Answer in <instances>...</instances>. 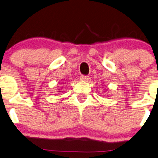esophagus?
<instances>
[{
  "label": "esophagus",
  "instance_id": "1",
  "mask_svg": "<svg viewBox=\"0 0 158 158\" xmlns=\"http://www.w3.org/2000/svg\"><path fill=\"white\" fill-rule=\"evenodd\" d=\"M80 79L82 81H87L89 79V76H81Z\"/></svg>",
  "mask_w": 158,
  "mask_h": 158
}]
</instances>
